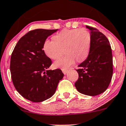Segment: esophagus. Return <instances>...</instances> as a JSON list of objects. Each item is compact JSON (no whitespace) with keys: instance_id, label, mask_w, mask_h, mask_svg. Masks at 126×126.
Instances as JSON below:
<instances>
[{"instance_id":"1","label":"esophagus","mask_w":126,"mask_h":126,"mask_svg":"<svg viewBox=\"0 0 126 126\" xmlns=\"http://www.w3.org/2000/svg\"><path fill=\"white\" fill-rule=\"evenodd\" d=\"M62 72H63V73L64 74V75H66V74H67V72H68V70H67L62 69Z\"/></svg>"}]
</instances>
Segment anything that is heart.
Here are the masks:
<instances>
[{
    "instance_id": "obj_1",
    "label": "heart",
    "mask_w": 126,
    "mask_h": 126,
    "mask_svg": "<svg viewBox=\"0 0 126 126\" xmlns=\"http://www.w3.org/2000/svg\"><path fill=\"white\" fill-rule=\"evenodd\" d=\"M92 35L85 29H64L53 36V40L47 39L43 44L45 54L53 60L66 54L54 63L55 67L66 70L75 63L87 57L90 51Z\"/></svg>"
}]
</instances>
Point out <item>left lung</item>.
<instances>
[{
    "mask_svg": "<svg viewBox=\"0 0 126 126\" xmlns=\"http://www.w3.org/2000/svg\"><path fill=\"white\" fill-rule=\"evenodd\" d=\"M90 30L92 42L87 59L79 65L78 80L75 85L80 93L97 96L108 88L113 75V57L110 42L97 29L86 26Z\"/></svg>",
    "mask_w": 126,
    "mask_h": 126,
    "instance_id": "obj_1",
    "label": "left lung"
}]
</instances>
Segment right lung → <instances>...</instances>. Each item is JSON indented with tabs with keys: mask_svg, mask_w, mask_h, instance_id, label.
Here are the masks:
<instances>
[{
	"mask_svg": "<svg viewBox=\"0 0 126 126\" xmlns=\"http://www.w3.org/2000/svg\"><path fill=\"white\" fill-rule=\"evenodd\" d=\"M58 29L30 30L20 39L10 59L12 82L21 96L33 102L50 98L64 74L60 69L48 70L51 60L44 51L48 36Z\"/></svg>",
	"mask_w": 126,
	"mask_h": 126,
	"instance_id": "1",
	"label": "right lung"
}]
</instances>
